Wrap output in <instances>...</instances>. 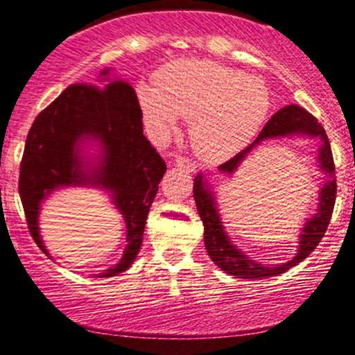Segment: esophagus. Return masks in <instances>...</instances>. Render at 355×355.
<instances>
[{"mask_svg":"<svg viewBox=\"0 0 355 355\" xmlns=\"http://www.w3.org/2000/svg\"><path fill=\"white\" fill-rule=\"evenodd\" d=\"M175 165H177L178 168L185 170V172H195V168H197L193 162H191L190 158H185V157H177V158H175Z\"/></svg>","mask_w":355,"mask_h":355,"instance_id":"obj_1","label":"esophagus"}]
</instances>
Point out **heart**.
<instances>
[{"instance_id": "b5f03b06", "label": "heart", "mask_w": 355, "mask_h": 355, "mask_svg": "<svg viewBox=\"0 0 355 355\" xmlns=\"http://www.w3.org/2000/svg\"><path fill=\"white\" fill-rule=\"evenodd\" d=\"M138 100L146 125L160 138L177 130L178 116L190 118L191 146L209 162H223L245 148L270 110L262 80L205 60L164 68L158 88L140 85Z\"/></svg>"}]
</instances>
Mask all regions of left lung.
<instances>
[{"label":"left lung","instance_id":"obj_1","mask_svg":"<svg viewBox=\"0 0 355 355\" xmlns=\"http://www.w3.org/2000/svg\"><path fill=\"white\" fill-rule=\"evenodd\" d=\"M305 137L317 138L320 141L317 150V166L325 175L324 185L319 190V207L311 218L305 220L302 230L299 235V247L297 254L288 262L280 266H266L252 260L250 257L243 254L240 248L232 242L229 234L225 232L222 218H220L217 197L215 191L207 182L203 173H198L193 180V198L197 203L198 215L203 222V242H205L207 254L217 263L218 268L230 275H237V279H266V277H275L287 272L291 267L302 262L319 245L331 222L334 203H336V166H334L332 150L325 130L319 121L313 118L307 110L300 108L299 105H287L280 108L270 120L267 121L259 137L247 146L245 150L235 155L229 162L218 166V170L227 177H232L242 162L248 157L252 150H255L262 141L274 140V138H292Z\"/></svg>","mask_w":355,"mask_h":355}]
</instances>
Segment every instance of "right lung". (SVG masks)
<instances>
[{
	"label": "right lung",
	"mask_w": 355,
	"mask_h": 355,
	"mask_svg": "<svg viewBox=\"0 0 355 355\" xmlns=\"http://www.w3.org/2000/svg\"><path fill=\"white\" fill-rule=\"evenodd\" d=\"M100 73V87L71 85L36 116L28 133L19 168V197L36 245L48 254L40 234L42 203L53 191L93 187L112 198L125 220L126 247L113 267L95 277H113L135 262L164 158L144 135L135 89Z\"/></svg>",
	"instance_id": "obj_1"
}]
</instances>
